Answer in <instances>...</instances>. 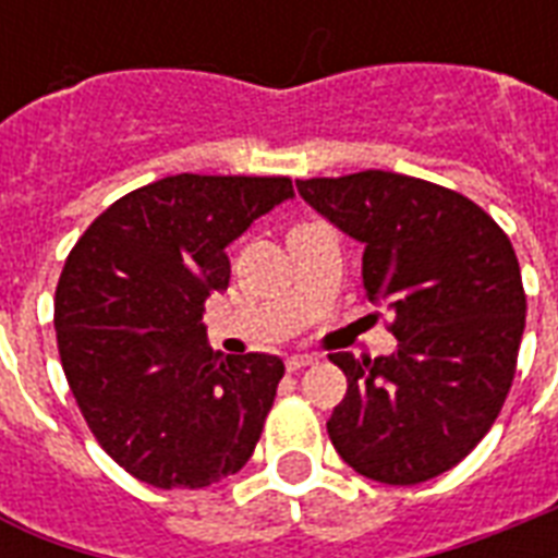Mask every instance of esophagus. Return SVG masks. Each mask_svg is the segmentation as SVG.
<instances>
[{
	"label": "esophagus",
	"instance_id": "obj_1",
	"mask_svg": "<svg viewBox=\"0 0 558 558\" xmlns=\"http://www.w3.org/2000/svg\"><path fill=\"white\" fill-rule=\"evenodd\" d=\"M310 365H318V359L310 356V353H295V356L287 359V371L289 373L304 371V367H310Z\"/></svg>",
	"mask_w": 558,
	"mask_h": 558
}]
</instances>
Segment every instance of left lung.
I'll use <instances>...</instances> for the list:
<instances>
[{"instance_id":"obj_1","label":"left lung","mask_w":558,"mask_h":558,"mask_svg":"<svg viewBox=\"0 0 558 558\" xmlns=\"http://www.w3.org/2000/svg\"><path fill=\"white\" fill-rule=\"evenodd\" d=\"M298 193L365 243L362 278L393 313L390 356L332 353L348 393L327 432L359 475L423 484L493 428L515 379L527 295L510 236L481 205L425 179L362 170Z\"/></svg>"}]
</instances>
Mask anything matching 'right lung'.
Segmentation results:
<instances>
[{
	"label": "right lung",
	"mask_w": 558,
	"mask_h": 558,
	"mask_svg": "<svg viewBox=\"0 0 558 558\" xmlns=\"http://www.w3.org/2000/svg\"><path fill=\"white\" fill-rule=\"evenodd\" d=\"M289 196V177H165L112 202L65 257V381L100 449L144 484L202 489L252 458L283 362L214 353L202 310L228 289L226 245Z\"/></svg>",
	"instance_id": "right-lung-1"
}]
</instances>
